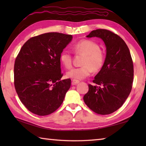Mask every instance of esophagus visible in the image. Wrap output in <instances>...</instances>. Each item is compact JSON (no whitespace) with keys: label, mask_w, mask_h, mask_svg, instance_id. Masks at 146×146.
<instances>
[{"label":"esophagus","mask_w":146,"mask_h":146,"mask_svg":"<svg viewBox=\"0 0 146 146\" xmlns=\"http://www.w3.org/2000/svg\"><path fill=\"white\" fill-rule=\"evenodd\" d=\"M80 83V81H78V80H72V82H71V84H72L73 85H75L78 84V83Z\"/></svg>","instance_id":"1"}]
</instances>
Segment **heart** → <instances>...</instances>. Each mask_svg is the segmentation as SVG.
<instances>
[{
	"instance_id": "b5f03b06",
	"label": "heart",
	"mask_w": 146,
	"mask_h": 146,
	"mask_svg": "<svg viewBox=\"0 0 146 146\" xmlns=\"http://www.w3.org/2000/svg\"><path fill=\"white\" fill-rule=\"evenodd\" d=\"M76 54H85L82 61V66L73 68L66 73L68 78L74 80H82L88 76L93 72H98L105 64V54L100 48L97 42L90 39H82L75 42L72 47ZM60 61L63 66L70 69L72 66V56L67 51L60 54Z\"/></svg>"
}]
</instances>
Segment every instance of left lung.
<instances>
[{"mask_svg": "<svg viewBox=\"0 0 146 146\" xmlns=\"http://www.w3.org/2000/svg\"><path fill=\"white\" fill-rule=\"evenodd\" d=\"M97 37L106 46V58L103 68L88 85V92L83 97L85 104L100 115H108L119 109L127 98L132 87L134 66L125 41L110 31L96 29L86 36Z\"/></svg>", "mask_w": 146, "mask_h": 146, "instance_id": "obj_1", "label": "left lung"}]
</instances>
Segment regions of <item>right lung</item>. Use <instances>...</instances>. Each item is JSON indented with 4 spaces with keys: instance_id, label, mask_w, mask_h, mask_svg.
<instances>
[{
    "instance_id": "1",
    "label": "right lung",
    "mask_w": 146,
    "mask_h": 146,
    "mask_svg": "<svg viewBox=\"0 0 146 146\" xmlns=\"http://www.w3.org/2000/svg\"><path fill=\"white\" fill-rule=\"evenodd\" d=\"M72 38L63 33H48L30 38L21 48L15 60L14 86L31 112L47 115L63 103L71 80H61L60 56Z\"/></svg>"
}]
</instances>
